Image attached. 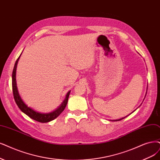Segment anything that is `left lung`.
<instances>
[{"mask_svg": "<svg viewBox=\"0 0 160 160\" xmlns=\"http://www.w3.org/2000/svg\"><path fill=\"white\" fill-rule=\"evenodd\" d=\"M147 90H148V86H147ZM146 93H147V92H146ZM145 97H146V96H145ZM135 111V110H134ZM133 111V112H134ZM128 116V115H127ZM127 116H126V117H122V118H121V119H117V120H112L111 121H121V120H122V119H125V117H127Z\"/></svg>", "mask_w": 160, "mask_h": 160, "instance_id": "8db88e82", "label": "left lung"}]
</instances>
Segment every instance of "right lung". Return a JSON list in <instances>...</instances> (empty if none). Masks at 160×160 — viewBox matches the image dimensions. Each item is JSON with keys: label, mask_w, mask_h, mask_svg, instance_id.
Returning <instances> with one entry per match:
<instances>
[{"label": "right lung", "mask_w": 160, "mask_h": 160, "mask_svg": "<svg viewBox=\"0 0 160 160\" xmlns=\"http://www.w3.org/2000/svg\"><path fill=\"white\" fill-rule=\"evenodd\" d=\"M21 55L19 56L18 58V59L15 62L13 72H12V92H13L14 98L17 105L18 106V108L23 113H25L28 117H30L31 119L35 121H37L40 122H48L52 120H54L62 113V112L64 111V108H66L67 104L68 103V99L70 91H69L67 93L66 98H65V99H64V101L61 104V105L59 106L58 108H57L55 111L49 112V113H40V112L35 111L32 108L28 107V106L23 102L22 99L21 98L18 90L17 84H16V68H17L18 62Z\"/></svg>", "instance_id": "add662e5"}]
</instances>
